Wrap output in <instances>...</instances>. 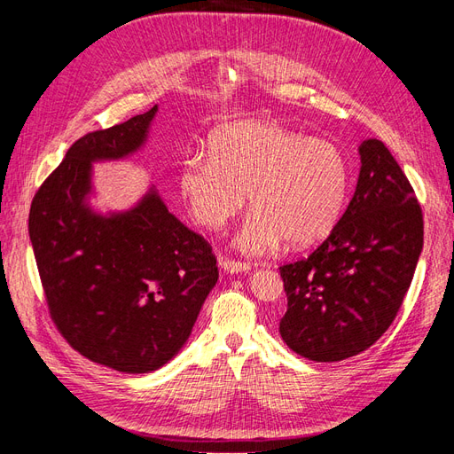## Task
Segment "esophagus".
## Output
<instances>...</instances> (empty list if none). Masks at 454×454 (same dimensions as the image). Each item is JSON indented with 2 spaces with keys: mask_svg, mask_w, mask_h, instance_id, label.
Segmentation results:
<instances>
[{
  "mask_svg": "<svg viewBox=\"0 0 454 454\" xmlns=\"http://www.w3.org/2000/svg\"><path fill=\"white\" fill-rule=\"evenodd\" d=\"M222 267H223L227 272H231V274H239V272H242V270H248V269H250V265L244 263V261L229 259V257L222 259Z\"/></svg>",
  "mask_w": 454,
  "mask_h": 454,
  "instance_id": "obj_1",
  "label": "esophagus"
}]
</instances>
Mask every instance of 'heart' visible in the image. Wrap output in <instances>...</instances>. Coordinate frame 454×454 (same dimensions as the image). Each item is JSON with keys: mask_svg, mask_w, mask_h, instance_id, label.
I'll return each mask as SVG.
<instances>
[{"mask_svg": "<svg viewBox=\"0 0 454 454\" xmlns=\"http://www.w3.org/2000/svg\"><path fill=\"white\" fill-rule=\"evenodd\" d=\"M352 167L337 144L309 138L270 121L219 129L208 153L185 157L180 189L206 229H222L250 195L252 214L237 239L263 254L282 239L303 248L324 240L347 208Z\"/></svg>", "mask_w": 454, "mask_h": 454, "instance_id": "1", "label": "heart"}]
</instances>
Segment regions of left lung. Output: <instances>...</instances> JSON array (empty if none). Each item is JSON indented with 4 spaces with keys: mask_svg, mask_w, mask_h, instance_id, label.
I'll use <instances>...</instances> for the list:
<instances>
[{
    "mask_svg": "<svg viewBox=\"0 0 454 454\" xmlns=\"http://www.w3.org/2000/svg\"><path fill=\"white\" fill-rule=\"evenodd\" d=\"M356 193L309 257L280 265V335L312 362L367 350L392 325L419 263L424 219L413 185L380 140L360 145Z\"/></svg>",
    "mask_w": 454,
    "mask_h": 454,
    "instance_id": "obj_1",
    "label": "left lung"
}]
</instances>
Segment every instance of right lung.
Returning a JSON list of instances; mask_svg holds the SVG:
<instances>
[{
	"instance_id": "add662e5",
	"label": "right lung",
	"mask_w": 454,
	"mask_h": 454,
	"mask_svg": "<svg viewBox=\"0 0 454 454\" xmlns=\"http://www.w3.org/2000/svg\"><path fill=\"white\" fill-rule=\"evenodd\" d=\"M155 114L157 106L79 138L37 189L28 217L52 324L81 356L122 373H149L180 352L219 274L210 242L155 191L112 217L83 204L90 162L138 149Z\"/></svg>"
}]
</instances>
